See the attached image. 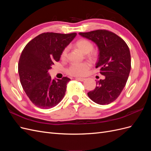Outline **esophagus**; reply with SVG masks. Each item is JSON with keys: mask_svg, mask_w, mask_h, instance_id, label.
Here are the masks:
<instances>
[{"mask_svg": "<svg viewBox=\"0 0 151 151\" xmlns=\"http://www.w3.org/2000/svg\"><path fill=\"white\" fill-rule=\"evenodd\" d=\"M76 79L77 80V81H84L86 79H84V78H81V77H76Z\"/></svg>", "mask_w": 151, "mask_h": 151, "instance_id": "1", "label": "esophagus"}]
</instances>
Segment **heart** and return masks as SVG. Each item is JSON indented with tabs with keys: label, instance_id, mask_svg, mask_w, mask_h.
<instances>
[{
	"label": "heart",
	"instance_id": "heart-1",
	"mask_svg": "<svg viewBox=\"0 0 151 151\" xmlns=\"http://www.w3.org/2000/svg\"><path fill=\"white\" fill-rule=\"evenodd\" d=\"M74 47L84 54H88L92 51L93 49V45L89 40L86 39H81L77 41L74 44ZM68 52V48H64L62 53V58H65L67 57ZM88 56L91 58H94L95 55L93 53L88 54ZM91 64L88 62L82 63H74L70 65L67 70V73L72 76H83L87 74Z\"/></svg>",
	"mask_w": 151,
	"mask_h": 151
}]
</instances>
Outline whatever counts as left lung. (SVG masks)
I'll return each instance as SVG.
<instances>
[{
  "label": "left lung",
  "mask_w": 151,
  "mask_h": 151,
  "mask_svg": "<svg viewBox=\"0 0 151 151\" xmlns=\"http://www.w3.org/2000/svg\"><path fill=\"white\" fill-rule=\"evenodd\" d=\"M79 35L93 42L99 50L96 68L104 79L96 82L94 90L88 93L89 98L99 104H108L119 96L125 88L131 68L130 50L125 41L107 30H96Z\"/></svg>",
  "instance_id": "left-lung-1"
}]
</instances>
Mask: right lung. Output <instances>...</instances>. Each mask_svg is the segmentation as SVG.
<instances>
[{
    "instance_id": "right-lung-1",
    "label": "right lung",
    "mask_w": 151,
    "mask_h": 151,
    "mask_svg": "<svg viewBox=\"0 0 151 151\" xmlns=\"http://www.w3.org/2000/svg\"><path fill=\"white\" fill-rule=\"evenodd\" d=\"M77 33H44L26 45L18 63L21 84L35 106L42 109L55 106L64 97L70 79H52L48 70L59 61L63 50Z\"/></svg>"
}]
</instances>
